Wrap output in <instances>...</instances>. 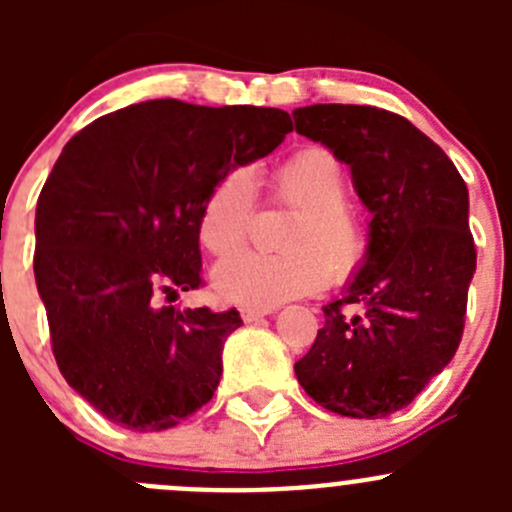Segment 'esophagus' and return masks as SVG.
<instances>
[{
  "mask_svg": "<svg viewBox=\"0 0 512 512\" xmlns=\"http://www.w3.org/2000/svg\"><path fill=\"white\" fill-rule=\"evenodd\" d=\"M270 312H272V309H257V307H242L240 309L242 319H245L247 324L257 322V319H262V317H267V314H270Z\"/></svg>",
  "mask_w": 512,
  "mask_h": 512,
  "instance_id": "1",
  "label": "esophagus"
}]
</instances>
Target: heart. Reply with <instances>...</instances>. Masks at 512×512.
Segmentation results:
<instances>
[{
	"label": "heart",
	"mask_w": 512,
	"mask_h": 512,
	"mask_svg": "<svg viewBox=\"0 0 512 512\" xmlns=\"http://www.w3.org/2000/svg\"><path fill=\"white\" fill-rule=\"evenodd\" d=\"M255 178L247 168L227 170L205 198L198 220L200 245L210 255L235 252L250 232ZM270 195L294 210L282 247L285 255L240 252L220 262L213 287L220 299L270 309L319 292L332 277L352 280L371 250L364 215L349 200L344 163L324 146H304L270 173Z\"/></svg>",
	"instance_id": "obj_1"
}]
</instances>
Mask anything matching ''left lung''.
<instances>
[{"label": "left lung", "mask_w": 512, "mask_h": 512, "mask_svg": "<svg viewBox=\"0 0 512 512\" xmlns=\"http://www.w3.org/2000/svg\"><path fill=\"white\" fill-rule=\"evenodd\" d=\"M299 136L352 168L371 213V250L294 364L302 389L339 416L384 418L441 374L463 337L476 245L468 188L451 158L404 116L317 103L292 113Z\"/></svg>", "instance_id": "1"}]
</instances>
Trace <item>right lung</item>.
<instances>
[{
    "label": "right lung",
    "mask_w": 512,
    "mask_h": 512,
    "mask_svg": "<svg viewBox=\"0 0 512 512\" xmlns=\"http://www.w3.org/2000/svg\"><path fill=\"white\" fill-rule=\"evenodd\" d=\"M289 113L158 98L64 146L36 203L34 277L66 384L108 421L165 431L208 404L240 312L160 307L200 287L213 185L275 151Z\"/></svg>",
    "instance_id": "1"
}]
</instances>
